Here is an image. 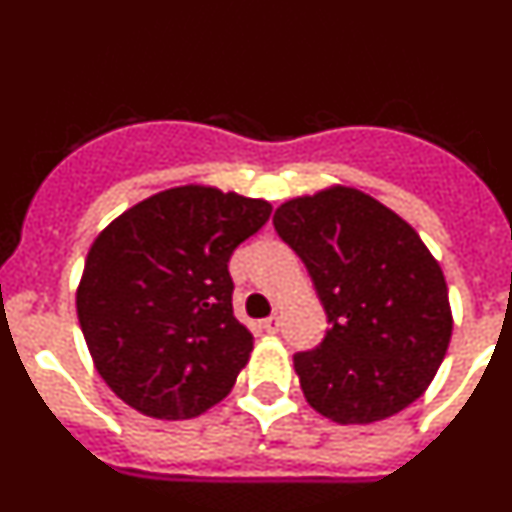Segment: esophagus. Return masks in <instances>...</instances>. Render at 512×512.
<instances>
[{"label":"esophagus","instance_id":"34e87169","mask_svg":"<svg viewBox=\"0 0 512 512\" xmlns=\"http://www.w3.org/2000/svg\"><path fill=\"white\" fill-rule=\"evenodd\" d=\"M261 325H264L266 333H277V330L282 328V320H279L277 315H271V318H266L264 323H261Z\"/></svg>","mask_w":512,"mask_h":512}]
</instances>
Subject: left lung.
Instances as JSON below:
<instances>
[{"instance_id": "8db88e82", "label": "left lung", "mask_w": 512, "mask_h": 512, "mask_svg": "<svg viewBox=\"0 0 512 512\" xmlns=\"http://www.w3.org/2000/svg\"><path fill=\"white\" fill-rule=\"evenodd\" d=\"M274 228L305 261L330 323L315 351L295 354L310 408L341 425L408 408L454 330L443 271L413 225L336 184L279 205Z\"/></svg>"}]
</instances>
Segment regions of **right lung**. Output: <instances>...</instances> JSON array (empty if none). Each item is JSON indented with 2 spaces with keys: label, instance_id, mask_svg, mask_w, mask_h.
<instances>
[{
  "label": "right lung",
  "instance_id": "add662e5",
  "mask_svg": "<svg viewBox=\"0 0 512 512\" xmlns=\"http://www.w3.org/2000/svg\"><path fill=\"white\" fill-rule=\"evenodd\" d=\"M271 205L205 184L164 189L115 217L84 261L76 315L99 377L158 420L197 418L253 351L228 261Z\"/></svg>",
  "mask_w": 512,
  "mask_h": 512
}]
</instances>
